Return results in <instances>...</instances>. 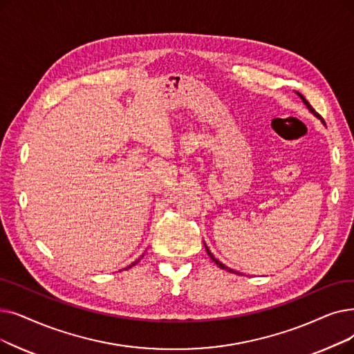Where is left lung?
I'll use <instances>...</instances> for the list:
<instances>
[{"instance_id": "left-lung-1", "label": "left lung", "mask_w": 354, "mask_h": 354, "mask_svg": "<svg viewBox=\"0 0 354 354\" xmlns=\"http://www.w3.org/2000/svg\"><path fill=\"white\" fill-rule=\"evenodd\" d=\"M299 97H301V98H302V101H304V102H305V105H306V106H308V110H310V111H311V113H313V114H315V115H317V117H319V114H318V113H315V110H314V109H313V106H311V105H310V102H308V101H306V100H305V98H304V97H302V95H301V94H299ZM319 118H321V117H319ZM321 121H322V118H321ZM322 122H324V121H322ZM204 244H205V243H204ZM205 250H207V253H208V256H209V257H211V259H212V262H215V265H217V266H218V268H221V269H224V270H227V272H232V273H233V272H234V270H233V269H230V268H227V266H225V265H223V263H221V262H220V260H217V259H215V257H214V254H212V253H211V252H209V249H208V248H207V245H205ZM234 273H236V272H234Z\"/></svg>"}]
</instances>
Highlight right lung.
<instances>
[{"mask_svg":"<svg viewBox=\"0 0 354 354\" xmlns=\"http://www.w3.org/2000/svg\"><path fill=\"white\" fill-rule=\"evenodd\" d=\"M142 257H143V256H142ZM139 260H140V259H139ZM139 260H136V262H134V263H131V265H130L129 268H126V269H130V268H131V266H134L136 263H139Z\"/></svg>","mask_w":354,"mask_h":354,"instance_id":"1","label":"right lung"}]
</instances>
